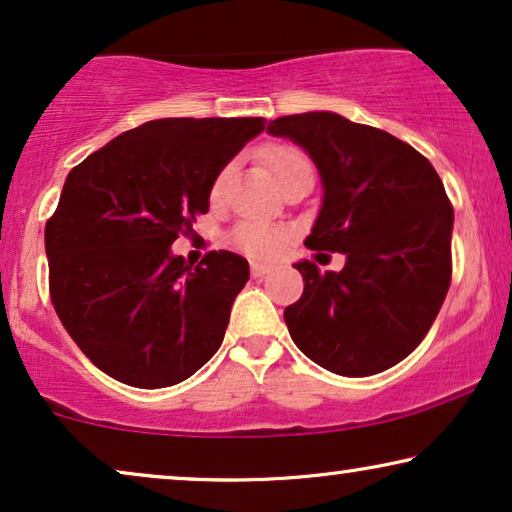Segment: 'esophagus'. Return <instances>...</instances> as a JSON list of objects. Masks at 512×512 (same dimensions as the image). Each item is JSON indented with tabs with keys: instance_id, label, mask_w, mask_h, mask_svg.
Instances as JSON below:
<instances>
[{
	"instance_id": "obj_1",
	"label": "esophagus",
	"mask_w": 512,
	"mask_h": 512,
	"mask_svg": "<svg viewBox=\"0 0 512 512\" xmlns=\"http://www.w3.org/2000/svg\"><path fill=\"white\" fill-rule=\"evenodd\" d=\"M270 265H265V263H251V275L254 277H265V275H270Z\"/></svg>"
}]
</instances>
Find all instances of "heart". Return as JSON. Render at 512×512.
<instances>
[{"label": "heart", "instance_id": "1", "mask_svg": "<svg viewBox=\"0 0 512 512\" xmlns=\"http://www.w3.org/2000/svg\"><path fill=\"white\" fill-rule=\"evenodd\" d=\"M265 163H268L272 174L277 177L279 186H282L289 177H293L298 170L312 167L305 153L293 149V146H275V149H270L268 153H265ZM228 177H230V167L221 170L219 177L214 179L212 200L221 198ZM233 240L237 247L244 251V254H249L254 258H272L284 249L286 240H289V233H286L282 226H272V223L242 221L240 226L233 230Z\"/></svg>", "mask_w": 512, "mask_h": 512}]
</instances>
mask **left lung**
Returning <instances> with one entry per match:
<instances>
[{
  "instance_id": "1",
  "label": "left lung",
  "mask_w": 512,
  "mask_h": 512,
  "mask_svg": "<svg viewBox=\"0 0 512 512\" xmlns=\"http://www.w3.org/2000/svg\"><path fill=\"white\" fill-rule=\"evenodd\" d=\"M317 165L324 200L305 247L345 254L340 272L298 261L303 296L284 310L300 352L345 377L403 361L436 321L452 277L454 209L422 153L333 111L268 123Z\"/></svg>"
}]
</instances>
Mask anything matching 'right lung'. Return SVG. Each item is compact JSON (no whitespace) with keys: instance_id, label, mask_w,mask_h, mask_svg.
I'll return each instance as SVG.
<instances>
[{"instance_id":"add662e5","label":"right lung","mask_w":512,"mask_h":512,"mask_svg":"<svg viewBox=\"0 0 512 512\" xmlns=\"http://www.w3.org/2000/svg\"><path fill=\"white\" fill-rule=\"evenodd\" d=\"M263 130L265 118H158L67 174L46 223L51 300L109 377L172 387L221 347L249 263L209 251L191 265L172 244L207 214L214 179Z\"/></svg>"}]
</instances>
